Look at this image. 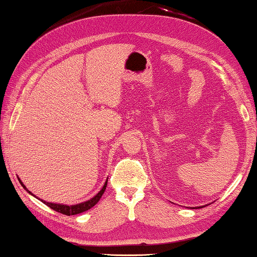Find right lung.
<instances>
[{"mask_svg": "<svg viewBox=\"0 0 257 257\" xmlns=\"http://www.w3.org/2000/svg\"><path fill=\"white\" fill-rule=\"evenodd\" d=\"M20 181V183L21 184H22V186L25 188L26 191H28L30 194H32V193H31L28 188H26L25 186H24V184L22 182H21V180H19ZM106 185H107V181L105 182V184H104V186H103V188L101 191H99L97 194L94 196L93 198H91L90 201H86V202H84V203H81V204H76V205H71V206H69V205H61V204H53V203H48V202H45V201H42L43 202L45 205H48L49 207H51L52 209H54V211H56V212H59V213H61V214H64V215H67V216H70V215H75V214H80V213H82V212H85V211H87V209H90V208H92L94 205H95V204L99 201V198H101V196L103 195V193H104V191L106 190ZM33 195V194H32Z\"/></svg>", "mask_w": 257, "mask_h": 257, "instance_id": "1", "label": "right lung"}]
</instances>
